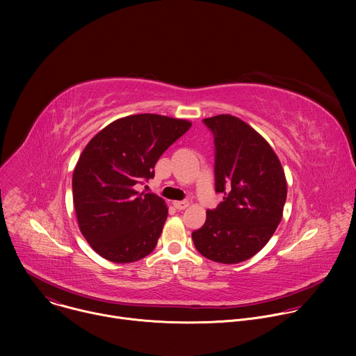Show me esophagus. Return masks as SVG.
Instances as JSON below:
<instances>
[{
	"instance_id": "esophagus-1",
	"label": "esophagus",
	"mask_w": 356,
	"mask_h": 356,
	"mask_svg": "<svg viewBox=\"0 0 356 356\" xmlns=\"http://www.w3.org/2000/svg\"><path fill=\"white\" fill-rule=\"evenodd\" d=\"M173 206L177 209V210H184L188 207V201L186 200H181V201H175Z\"/></svg>"
}]
</instances>
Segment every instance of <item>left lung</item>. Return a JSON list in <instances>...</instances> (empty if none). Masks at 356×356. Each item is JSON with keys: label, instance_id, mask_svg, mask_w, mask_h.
Listing matches in <instances>:
<instances>
[{"label": "left lung", "instance_id": "left-lung-1", "mask_svg": "<svg viewBox=\"0 0 356 356\" xmlns=\"http://www.w3.org/2000/svg\"><path fill=\"white\" fill-rule=\"evenodd\" d=\"M202 122L214 136L216 191L224 200L207 210L193 242L210 261L239 264L257 255L282 220L284 172L270 145L239 118L221 114Z\"/></svg>", "mask_w": 356, "mask_h": 356}]
</instances>
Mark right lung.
Returning a JSON list of instances; mask_svg holds the SVG:
<instances>
[{"label":"right lung","mask_w":356,"mask_h":356,"mask_svg":"<svg viewBox=\"0 0 356 356\" xmlns=\"http://www.w3.org/2000/svg\"><path fill=\"white\" fill-rule=\"evenodd\" d=\"M190 127L184 120L136 114L111 122L87 143L73 172V202L80 231L99 257L131 264L155 249L168 207L135 186L155 177L163 152Z\"/></svg>","instance_id":"obj_1"}]
</instances>
